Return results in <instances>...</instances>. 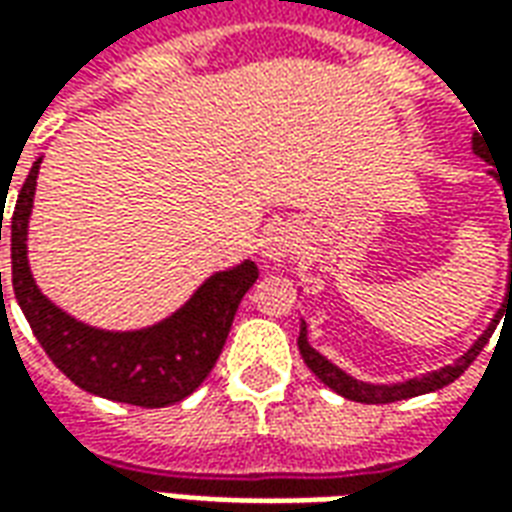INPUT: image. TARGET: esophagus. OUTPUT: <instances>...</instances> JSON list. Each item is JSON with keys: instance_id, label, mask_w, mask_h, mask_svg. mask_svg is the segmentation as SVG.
<instances>
[{"instance_id": "esophagus-1", "label": "esophagus", "mask_w": 512, "mask_h": 512, "mask_svg": "<svg viewBox=\"0 0 512 512\" xmlns=\"http://www.w3.org/2000/svg\"><path fill=\"white\" fill-rule=\"evenodd\" d=\"M299 246V230H296L293 224L279 222L274 224L266 233V238H263V255H266L268 260H274V263H285V260H290V257L299 252Z\"/></svg>"}]
</instances>
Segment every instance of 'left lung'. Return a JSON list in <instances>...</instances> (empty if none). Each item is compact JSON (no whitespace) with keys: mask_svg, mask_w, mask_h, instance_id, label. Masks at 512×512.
I'll use <instances>...</instances> for the list:
<instances>
[{"mask_svg":"<svg viewBox=\"0 0 512 512\" xmlns=\"http://www.w3.org/2000/svg\"><path fill=\"white\" fill-rule=\"evenodd\" d=\"M472 150L480 158L488 161L485 156L483 145H480V136H472ZM502 189H505V183H502ZM505 202H507V211H510V200H507V191H505ZM512 224V222H510ZM512 299V230H510V271H507V296L505 304ZM502 304V307H505ZM502 318V310L496 312L494 321L488 323V329H485L477 340L472 343V348L466 351L463 356H458L452 365H444L441 370H430L425 376L419 378H408V381H400V384H367V381H356L354 376H348L345 370H340L337 365H332L326 356H321L307 340V323L301 321V332H299V351L304 356V362L310 367L315 376L321 378L323 384L334 389L337 395L348 397V400H356V403H395V400H406V397H417V395H428V392H436L441 386L452 384L455 378L461 376L466 367L472 365L477 354L483 351L485 343H488V337L494 334V326Z\"/></svg>","mask_w":512,"mask_h":512,"instance_id":"1","label":"left lung"}]
</instances>
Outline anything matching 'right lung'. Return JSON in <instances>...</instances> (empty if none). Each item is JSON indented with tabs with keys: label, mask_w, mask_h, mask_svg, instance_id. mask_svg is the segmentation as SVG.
I'll list each match as a JSON object with an SVG mask.
<instances>
[{
	"label": "right lung",
	"mask_w": 512,
	"mask_h": 512,
	"mask_svg": "<svg viewBox=\"0 0 512 512\" xmlns=\"http://www.w3.org/2000/svg\"><path fill=\"white\" fill-rule=\"evenodd\" d=\"M40 161L43 158L29 169L10 216V257L13 293L43 351L90 395L142 408H164L189 397L222 354L235 310L255 285L257 266L244 260L227 271H216L180 310L147 329L106 332L76 321L40 293L29 271L27 230ZM2 219L5 216H0V241Z\"/></svg>",
	"instance_id": "right-lung-1"
}]
</instances>
